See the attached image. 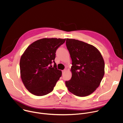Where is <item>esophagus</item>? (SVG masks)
<instances>
[{"label":"esophagus","mask_w":123,"mask_h":123,"mask_svg":"<svg viewBox=\"0 0 123 123\" xmlns=\"http://www.w3.org/2000/svg\"><path fill=\"white\" fill-rule=\"evenodd\" d=\"M67 71V69H64L63 71H62V74H64L65 73H66V72Z\"/></svg>","instance_id":"34e87169"}]
</instances>
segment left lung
<instances>
[{"label":"left lung","instance_id":"1","mask_svg":"<svg viewBox=\"0 0 123 123\" xmlns=\"http://www.w3.org/2000/svg\"><path fill=\"white\" fill-rule=\"evenodd\" d=\"M67 48L72 60V76L65 82L69 92L79 97L93 93L105 74V62L94 46L74 39L67 38Z\"/></svg>","mask_w":123,"mask_h":123}]
</instances>
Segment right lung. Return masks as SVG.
<instances>
[{
	"instance_id": "1",
	"label": "right lung",
	"mask_w": 123,
	"mask_h": 123,
	"mask_svg": "<svg viewBox=\"0 0 123 123\" xmlns=\"http://www.w3.org/2000/svg\"><path fill=\"white\" fill-rule=\"evenodd\" d=\"M66 39L44 38L29 45L20 60V76L28 91L33 95L43 96L54 90L62 75L56 68L55 52ZM52 62L54 66H51Z\"/></svg>"
}]
</instances>
